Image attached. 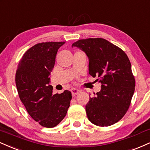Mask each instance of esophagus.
<instances>
[{
  "label": "esophagus",
  "instance_id": "obj_1",
  "mask_svg": "<svg viewBox=\"0 0 150 150\" xmlns=\"http://www.w3.org/2000/svg\"><path fill=\"white\" fill-rule=\"evenodd\" d=\"M71 92L72 96L74 97L76 96H77V95H78L79 93L81 92V91H79V89H76V88H72L71 90Z\"/></svg>",
  "mask_w": 150,
  "mask_h": 150
}]
</instances>
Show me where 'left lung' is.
Wrapping results in <instances>:
<instances>
[{
    "instance_id": "obj_1",
    "label": "left lung",
    "mask_w": 150,
    "mask_h": 150,
    "mask_svg": "<svg viewBox=\"0 0 150 150\" xmlns=\"http://www.w3.org/2000/svg\"><path fill=\"white\" fill-rule=\"evenodd\" d=\"M86 52L89 74L98 77L101 90L86 105L89 121L98 126H109L126 114L135 91V81L127 54L104 38L79 40L72 44Z\"/></svg>"
}]
</instances>
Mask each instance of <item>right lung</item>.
Masks as SVG:
<instances>
[{
    "label": "right lung",
    "mask_w": 150,
    "mask_h": 150,
    "mask_svg": "<svg viewBox=\"0 0 150 150\" xmlns=\"http://www.w3.org/2000/svg\"><path fill=\"white\" fill-rule=\"evenodd\" d=\"M65 42H45L29 48L19 61L15 83L19 98L26 111L40 126L53 128L66 116L71 93L64 91L52 96L50 75L58 49Z\"/></svg>",
    "instance_id": "obj_1"
}]
</instances>
